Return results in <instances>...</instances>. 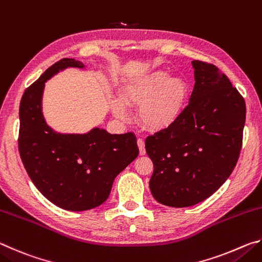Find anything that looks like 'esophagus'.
Listing matches in <instances>:
<instances>
[{
    "mask_svg": "<svg viewBox=\"0 0 262 262\" xmlns=\"http://www.w3.org/2000/svg\"><path fill=\"white\" fill-rule=\"evenodd\" d=\"M137 145H139V150H140V155H144L145 154V147H144V141L142 139L137 140Z\"/></svg>",
    "mask_w": 262,
    "mask_h": 262,
    "instance_id": "obj_1",
    "label": "esophagus"
}]
</instances>
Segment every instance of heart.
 <instances>
[{"instance_id": "b5f03b06", "label": "heart", "mask_w": 262, "mask_h": 262, "mask_svg": "<svg viewBox=\"0 0 262 262\" xmlns=\"http://www.w3.org/2000/svg\"><path fill=\"white\" fill-rule=\"evenodd\" d=\"M122 100H115L112 112L119 119L128 118V107L140 110V122L151 132L165 130L179 120L189 98V85L184 78L163 70L137 77L122 88Z\"/></svg>"}]
</instances>
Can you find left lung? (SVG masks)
I'll list each match as a JSON object with an SVG mask.
<instances>
[{"mask_svg":"<svg viewBox=\"0 0 262 262\" xmlns=\"http://www.w3.org/2000/svg\"><path fill=\"white\" fill-rule=\"evenodd\" d=\"M194 89L173 126L145 140L154 163L149 186L164 206L185 208L214 194L242 149L245 100L216 66L194 60Z\"/></svg>","mask_w":262,"mask_h":262,"instance_id":"left-lung-1","label":"left lung"}]
</instances>
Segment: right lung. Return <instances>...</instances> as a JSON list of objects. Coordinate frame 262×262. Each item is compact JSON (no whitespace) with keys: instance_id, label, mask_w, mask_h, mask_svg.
<instances>
[{"instance_id":"right-lung-1","label":"right lung","mask_w":262,"mask_h":262,"mask_svg":"<svg viewBox=\"0 0 262 262\" xmlns=\"http://www.w3.org/2000/svg\"><path fill=\"white\" fill-rule=\"evenodd\" d=\"M68 67L84 68L62 59L26 89L19 105L18 149L35 187L55 206L83 211L107 200L113 181L139 155L133 133L110 134L94 128L86 134H60L42 115V92L53 75Z\"/></svg>"}]
</instances>
